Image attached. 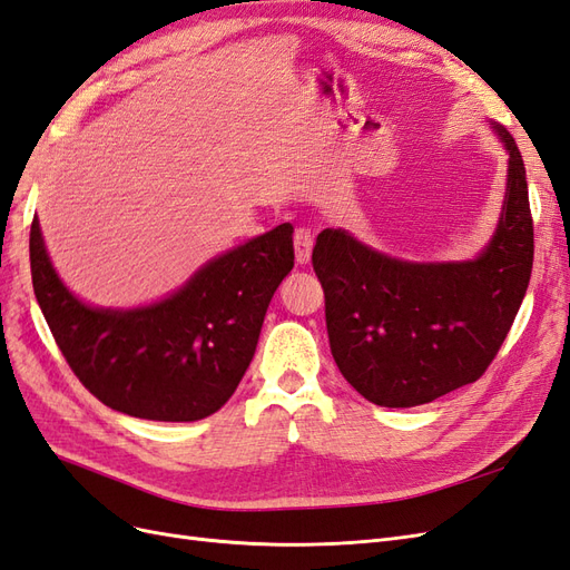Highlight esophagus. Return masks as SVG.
I'll return each mask as SVG.
<instances>
[{"label": "esophagus", "mask_w": 570, "mask_h": 570, "mask_svg": "<svg viewBox=\"0 0 570 570\" xmlns=\"http://www.w3.org/2000/svg\"><path fill=\"white\" fill-rule=\"evenodd\" d=\"M312 249H314V233L308 228H297L295 233V258L299 266H306L312 262Z\"/></svg>", "instance_id": "1"}]
</instances>
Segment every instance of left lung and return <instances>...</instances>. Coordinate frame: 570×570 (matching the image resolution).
I'll list each match as a JSON object with an SVG mask.
<instances>
[{
  "label": "left lung",
  "instance_id": "obj_1",
  "mask_svg": "<svg viewBox=\"0 0 570 570\" xmlns=\"http://www.w3.org/2000/svg\"><path fill=\"white\" fill-rule=\"evenodd\" d=\"M509 154L499 223L469 262H409L342 228H325L314 271L340 373L368 402L409 409L475 383L519 314L532 271V216L521 151L490 120Z\"/></svg>",
  "mask_w": 570,
  "mask_h": 570
}]
</instances>
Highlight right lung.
<instances>
[{"mask_svg":"<svg viewBox=\"0 0 570 570\" xmlns=\"http://www.w3.org/2000/svg\"><path fill=\"white\" fill-rule=\"evenodd\" d=\"M292 233L283 223L214 256L159 302L105 308L63 285L36 216L32 289L68 366L101 404L147 421H199L243 381L266 308L295 266Z\"/></svg>","mask_w":570,"mask_h":570,"instance_id":"add662e5","label":"right lung"}]
</instances>
